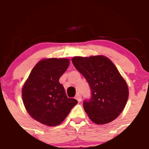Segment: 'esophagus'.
<instances>
[{
    "instance_id": "34e87169",
    "label": "esophagus",
    "mask_w": 149,
    "mask_h": 149,
    "mask_svg": "<svg viewBox=\"0 0 149 149\" xmlns=\"http://www.w3.org/2000/svg\"><path fill=\"white\" fill-rule=\"evenodd\" d=\"M75 98H76V100H77V101L79 102H81V94H80V93H78L76 95V96H75Z\"/></svg>"
}]
</instances>
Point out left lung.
Returning <instances> with one entry per match:
<instances>
[{"label": "left lung", "mask_w": 149, "mask_h": 149, "mask_svg": "<svg viewBox=\"0 0 149 149\" xmlns=\"http://www.w3.org/2000/svg\"><path fill=\"white\" fill-rule=\"evenodd\" d=\"M72 62L91 88V98L83 107L91 121L102 125L114 120L126 104L128 88L113 63L104 56H77Z\"/></svg>", "instance_id": "8db88e82"}]
</instances>
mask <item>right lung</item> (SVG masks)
Here are the masks:
<instances>
[{
    "instance_id": "obj_1",
    "label": "right lung",
    "mask_w": 149,
    "mask_h": 149,
    "mask_svg": "<svg viewBox=\"0 0 149 149\" xmlns=\"http://www.w3.org/2000/svg\"><path fill=\"white\" fill-rule=\"evenodd\" d=\"M68 58H46L36 64L22 88L24 104L29 114L48 126L61 124L78 103L67 96L59 82L69 66Z\"/></svg>"
}]
</instances>
